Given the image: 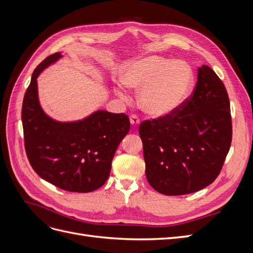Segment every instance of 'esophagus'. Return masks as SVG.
Here are the masks:
<instances>
[{
    "label": "esophagus",
    "mask_w": 253,
    "mask_h": 253,
    "mask_svg": "<svg viewBox=\"0 0 253 253\" xmlns=\"http://www.w3.org/2000/svg\"><path fill=\"white\" fill-rule=\"evenodd\" d=\"M129 121H131V124L134 126H137L139 125V118L138 116H136V115H132L131 117H129Z\"/></svg>",
    "instance_id": "obj_1"
}]
</instances>
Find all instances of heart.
<instances>
[{
    "instance_id": "obj_1",
    "label": "heart",
    "mask_w": 253,
    "mask_h": 253,
    "mask_svg": "<svg viewBox=\"0 0 253 253\" xmlns=\"http://www.w3.org/2000/svg\"><path fill=\"white\" fill-rule=\"evenodd\" d=\"M124 85L139 89L138 104L152 118L170 116L188 100L194 86L192 68L182 61L151 55L129 60L121 66ZM124 96V90L117 87Z\"/></svg>"
}]
</instances>
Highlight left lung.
Segmentation results:
<instances>
[{
  "instance_id": "left-lung-1",
  "label": "left lung",
  "mask_w": 253,
  "mask_h": 253,
  "mask_svg": "<svg viewBox=\"0 0 253 253\" xmlns=\"http://www.w3.org/2000/svg\"><path fill=\"white\" fill-rule=\"evenodd\" d=\"M145 175L165 195H185L212 183L232 140L230 102L224 83L209 66L198 67L193 94L170 116L139 126Z\"/></svg>"
}]
</instances>
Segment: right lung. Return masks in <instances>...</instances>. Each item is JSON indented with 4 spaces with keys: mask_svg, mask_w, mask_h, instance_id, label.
I'll list each match as a JSON object with an SVG mask.
<instances>
[{
    "mask_svg": "<svg viewBox=\"0 0 253 253\" xmlns=\"http://www.w3.org/2000/svg\"><path fill=\"white\" fill-rule=\"evenodd\" d=\"M62 55L56 52L37 66L22 105L25 151L41 178L70 192L87 193L103 186L119 143L129 131L125 113L99 110L73 122L53 120L42 110L37 78Z\"/></svg>",
    "mask_w": 253,
    "mask_h": 253,
    "instance_id": "1",
    "label": "right lung"
}]
</instances>
